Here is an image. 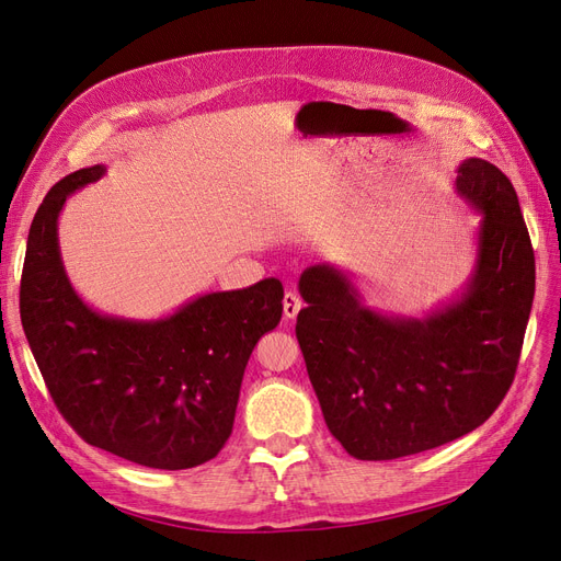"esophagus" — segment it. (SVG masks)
<instances>
[{"label": "esophagus", "instance_id": "obj_1", "mask_svg": "<svg viewBox=\"0 0 561 561\" xmlns=\"http://www.w3.org/2000/svg\"><path fill=\"white\" fill-rule=\"evenodd\" d=\"M300 309H302L300 296L298 294H290V290H288V294L284 296V319H288V321L296 319Z\"/></svg>", "mask_w": 561, "mask_h": 561}]
</instances>
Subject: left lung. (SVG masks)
<instances>
[{
	"mask_svg": "<svg viewBox=\"0 0 561 561\" xmlns=\"http://www.w3.org/2000/svg\"><path fill=\"white\" fill-rule=\"evenodd\" d=\"M456 192L481 215L474 267L422 316L367 305L336 263L309 265L296 336L330 433L353 458L392 460L481 426L508 392L534 300V250L516 190L481 158Z\"/></svg>",
	"mask_w": 561,
	"mask_h": 561,
	"instance_id": "1",
	"label": "left lung"
}]
</instances>
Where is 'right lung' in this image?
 <instances>
[{
    "instance_id": "right-lung-1",
    "label": "right lung",
    "mask_w": 561,
    "mask_h": 561,
    "mask_svg": "<svg viewBox=\"0 0 561 561\" xmlns=\"http://www.w3.org/2000/svg\"><path fill=\"white\" fill-rule=\"evenodd\" d=\"M105 172L93 164L68 174L38 206L22 267V328L53 401L89 445L156 470L202 466L229 440L242 376L282 319L284 288L267 277L213 290L149 321L93 309L66 275L59 215Z\"/></svg>"
}]
</instances>
